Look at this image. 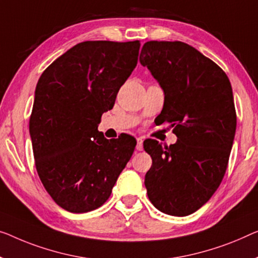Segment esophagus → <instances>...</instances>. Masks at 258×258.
<instances>
[{"instance_id":"1","label":"esophagus","mask_w":258,"mask_h":258,"mask_svg":"<svg viewBox=\"0 0 258 258\" xmlns=\"http://www.w3.org/2000/svg\"><path fill=\"white\" fill-rule=\"evenodd\" d=\"M142 148H144V139L137 138V151H142Z\"/></svg>"}]
</instances>
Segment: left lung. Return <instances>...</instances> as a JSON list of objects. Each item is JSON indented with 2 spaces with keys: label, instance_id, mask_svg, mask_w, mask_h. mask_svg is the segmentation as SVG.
I'll use <instances>...</instances> for the list:
<instances>
[{
  "label": "left lung",
  "instance_id": "obj_1",
  "mask_svg": "<svg viewBox=\"0 0 258 258\" xmlns=\"http://www.w3.org/2000/svg\"><path fill=\"white\" fill-rule=\"evenodd\" d=\"M140 62L164 91L157 124H171L177 137L169 147L144 142L153 160L148 198L161 212L185 217L209 202L227 169L236 130L232 86L217 63L182 41H147Z\"/></svg>",
  "mask_w": 258,
  "mask_h": 258
}]
</instances>
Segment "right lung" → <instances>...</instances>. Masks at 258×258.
I'll list each match as a JSON object with an SVG mask.
<instances>
[{"label":"right lung","mask_w":258,"mask_h":258,"mask_svg":"<svg viewBox=\"0 0 258 258\" xmlns=\"http://www.w3.org/2000/svg\"><path fill=\"white\" fill-rule=\"evenodd\" d=\"M140 41H83L45 69L38 81L30 136L37 172L53 201L72 213L109 199L137 141L107 140L97 130L138 63Z\"/></svg>","instance_id":"right-lung-1"}]
</instances>
